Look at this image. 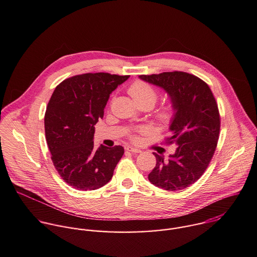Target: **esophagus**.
I'll list each match as a JSON object with an SVG mask.
<instances>
[{
	"mask_svg": "<svg viewBox=\"0 0 257 257\" xmlns=\"http://www.w3.org/2000/svg\"><path fill=\"white\" fill-rule=\"evenodd\" d=\"M128 152H131V153H134V154H139V153H141V151L139 150V149H137V148H133V146H127V149H126Z\"/></svg>",
	"mask_w": 257,
	"mask_h": 257,
	"instance_id": "1",
	"label": "esophagus"
}]
</instances>
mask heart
Segmentation results:
<instances>
[{
	"mask_svg": "<svg viewBox=\"0 0 257 257\" xmlns=\"http://www.w3.org/2000/svg\"><path fill=\"white\" fill-rule=\"evenodd\" d=\"M129 93L134 99V101L139 106H150L153 107L158 99V91L152 86L150 83L144 81H136L134 82L130 88ZM174 114V109L172 106H164L157 112L156 118L162 123H168ZM145 128L139 129V132H145Z\"/></svg>",
	"mask_w": 257,
	"mask_h": 257,
	"instance_id": "obj_1",
	"label": "heart"
}]
</instances>
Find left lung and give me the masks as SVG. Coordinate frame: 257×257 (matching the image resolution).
Masks as SVG:
<instances>
[{
  "label": "left lung",
  "instance_id": "left-lung-1",
  "mask_svg": "<svg viewBox=\"0 0 257 257\" xmlns=\"http://www.w3.org/2000/svg\"><path fill=\"white\" fill-rule=\"evenodd\" d=\"M139 78L163 88L174 109L166 142L175 143L176 152L169 161L154 153L157 165L149 180L168 191L185 189L202 176L216 149L221 118L215 98L203 80L186 72H164Z\"/></svg>",
  "mask_w": 257,
  "mask_h": 257
}]
</instances>
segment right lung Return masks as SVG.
<instances>
[{
    "mask_svg": "<svg viewBox=\"0 0 257 257\" xmlns=\"http://www.w3.org/2000/svg\"><path fill=\"white\" fill-rule=\"evenodd\" d=\"M128 78L86 73L55 88L45 115L46 139L56 170L73 188L95 190L112 179L124 149L102 144L94 149V125L103 117L109 94Z\"/></svg>",
    "mask_w": 257,
    "mask_h": 257,
    "instance_id": "add662e5",
    "label": "right lung"
}]
</instances>
